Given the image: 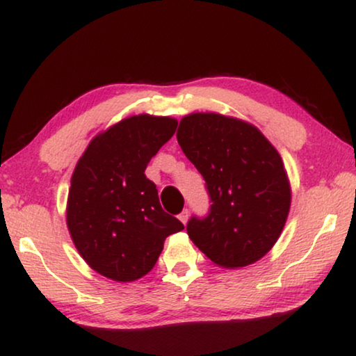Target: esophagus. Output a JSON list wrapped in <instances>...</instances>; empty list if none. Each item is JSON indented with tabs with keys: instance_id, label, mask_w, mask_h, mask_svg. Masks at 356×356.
Here are the masks:
<instances>
[{
	"instance_id": "1",
	"label": "esophagus",
	"mask_w": 356,
	"mask_h": 356,
	"mask_svg": "<svg viewBox=\"0 0 356 356\" xmlns=\"http://www.w3.org/2000/svg\"><path fill=\"white\" fill-rule=\"evenodd\" d=\"M179 220H181V223L183 225H186L188 223V220H189V210L186 209V210H183L181 213H179Z\"/></svg>"
}]
</instances>
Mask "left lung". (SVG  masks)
Here are the masks:
<instances>
[{
	"label": "left lung",
	"instance_id": "8db88e82",
	"mask_svg": "<svg viewBox=\"0 0 356 356\" xmlns=\"http://www.w3.org/2000/svg\"><path fill=\"white\" fill-rule=\"evenodd\" d=\"M177 140L212 202L205 218L188 221L191 241L221 268L259 261L280 239L291 209L280 152L252 123L215 112L184 115Z\"/></svg>",
	"mask_w": 356,
	"mask_h": 356
}]
</instances>
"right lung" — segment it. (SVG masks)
Masks as SVG:
<instances>
[{"instance_id": "add662e5", "label": "right lung", "mask_w": 356, "mask_h": 356, "mask_svg": "<svg viewBox=\"0 0 356 356\" xmlns=\"http://www.w3.org/2000/svg\"><path fill=\"white\" fill-rule=\"evenodd\" d=\"M172 117H127L92 138L76 162L67 197V228L86 264L112 281L147 275L181 221L165 213L144 170L173 136Z\"/></svg>"}]
</instances>
